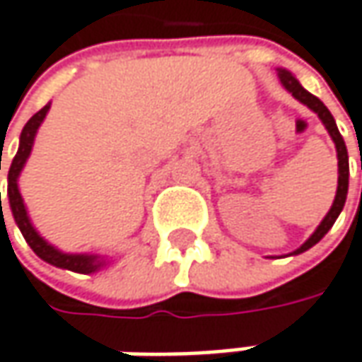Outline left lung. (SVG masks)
Masks as SVG:
<instances>
[{"label": "left lung", "mask_w": 362, "mask_h": 362, "mask_svg": "<svg viewBox=\"0 0 362 362\" xmlns=\"http://www.w3.org/2000/svg\"><path fill=\"white\" fill-rule=\"evenodd\" d=\"M276 74H279V79H281L283 88L287 90L288 94L295 98V100H299L301 104H305L309 110H313V112L320 117V120H322L324 127H326V131L329 133V137L334 141V145H336V156H338V188H336L334 202H332V206H329L328 215L322 219V223L317 225V229L305 240V244L299 245L295 252H291V256H297V254H303V252H308L309 247H313V245L317 244V242L328 233L329 229H332V225L336 223L340 211L344 209L346 194H349V151H346L344 139H342L338 127H336V120L329 115L328 108L324 106V102H322L320 98L313 96V94H309L308 90L297 81V77L291 74V71H287V69H276Z\"/></svg>", "instance_id": "1"}]
</instances>
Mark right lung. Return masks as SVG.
Listing matches in <instances>:
<instances>
[{"instance_id": "obj_1", "label": "right lung", "mask_w": 362, "mask_h": 362, "mask_svg": "<svg viewBox=\"0 0 362 362\" xmlns=\"http://www.w3.org/2000/svg\"><path fill=\"white\" fill-rule=\"evenodd\" d=\"M51 110V102L40 108L36 115H34L22 129L20 133V147H18V153L13 156L10 165V172H8V201H10L11 215H13V221L18 225V229L22 231L24 240L28 242V245L33 247V252L45 262L57 266V268H65V270H71V272H81V274H92L98 272L100 268L106 266L104 256H98V254H69V252H61L59 247H54L53 244H49L30 221L28 217V211H26V204L24 199L20 194V186H18V178L26 165V161L30 158L34 147V139L38 133V127L42 124V120L47 117V112ZM1 161V156H0ZM1 170V165H0ZM0 211H1V192H0ZM4 213V211H1Z\"/></svg>"}]
</instances>
